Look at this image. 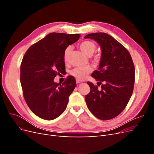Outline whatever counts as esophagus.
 Here are the masks:
<instances>
[{
	"label": "esophagus",
	"mask_w": 154,
	"mask_h": 154,
	"mask_svg": "<svg viewBox=\"0 0 154 154\" xmlns=\"http://www.w3.org/2000/svg\"><path fill=\"white\" fill-rule=\"evenodd\" d=\"M76 83H80L83 82V80H79V79H76Z\"/></svg>",
	"instance_id": "34e87169"
}]
</instances>
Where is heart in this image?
<instances>
[{"label": "heart", "instance_id": "heart-1", "mask_svg": "<svg viewBox=\"0 0 154 154\" xmlns=\"http://www.w3.org/2000/svg\"><path fill=\"white\" fill-rule=\"evenodd\" d=\"M79 48L82 50V52L87 56H91L94 53L96 46V44L89 40H85L79 44ZM71 50V47H68L65 50L63 54V60L65 62H67L68 60V57L70 51ZM92 71V68L90 66L80 67H76L72 69L71 74L74 77L76 78L79 80H83L84 79L88 73Z\"/></svg>", "mask_w": 154, "mask_h": 154}]
</instances>
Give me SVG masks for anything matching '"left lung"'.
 Instances as JSON below:
<instances>
[{"mask_svg":"<svg viewBox=\"0 0 154 154\" xmlns=\"http://www.w3.org/2000/svg\"><path fill=\"white\" fill-rule=\"evenodd\" d=\"M84 38L94 40L100 46L98 70L91 76L98 83H103L99 89L97 86L87 82L91 91L85 96L87 106L98 119H112L125 109L132 94L135 69L132 57L123 45L105 32L88 34Z\"/></svg>","mask_w":154,"mask_h":154,"instance_id":"left-lung-1","label":"left lung"}]
</instances>
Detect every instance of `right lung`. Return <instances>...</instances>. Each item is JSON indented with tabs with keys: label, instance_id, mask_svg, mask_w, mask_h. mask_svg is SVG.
I'll return each instance as SVG.
<instances>
[{
	"label": "right lung",
	"instance_id": "right-lung-1",
	"mask_svg": "<svg viewBox=\"0 0 154 154\" xmlns=\"http://www.w3.org/2000/svg\"><path fill=\"white\" fill-rule=\"evenodd\" d=\"M80 35L51 32L32 45L23 57L20 83L27 105L35 115L45 120L58 118L66 110L76 83L69 76L62 84L54 82L65 71L63 54Z\"/></svg>",
	"mask_w": 154,
	"mask_h": 154
}]
</instances>
